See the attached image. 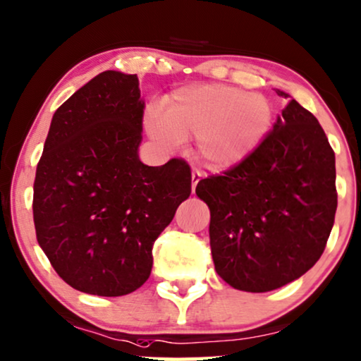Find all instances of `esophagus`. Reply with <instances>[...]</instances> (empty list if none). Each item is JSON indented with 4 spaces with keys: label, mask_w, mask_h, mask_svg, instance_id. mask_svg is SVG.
<instances>
[{
    "label": "esophagus",
    "mask_w": 361,
    "mask_h": 361,
    "mask_svg": "<svg viewBox=\"0 0 361 361\" xmlns=\"http://www.w3.org/2000/svg\"><path fill=\"white\" fill-rule=\"evenodd\" d=\"M202 177H204V174L199 169H192V192L195 190V187H197L199 180L202 179Z\"/></svg>",
    "instance_id": "34e87169"
}]
</instances>
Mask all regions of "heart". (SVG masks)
<instances>
[{
  "instance_id": "b5f03b06",
  "label": "heart",
  "mask_w": 361,
  "mask_h": 361,
  "mask_svg": "<svg viewBox=\"0 0 361 361\" xmlns=\"http://www.w3.org/2000/svg\"><path fill=\"white\" fill-rule=\"evenodd\" d=\"M272 107L260 94L227 84H199L176 89L166 99V116L152 107L147 128L169 147L197 140V152L212 169L245 161L269 133Z\"/></svg>"
}]
</instances>
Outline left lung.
<instances>
[{
	"label": "left lung",
	"instance_id": "left-lung-1",
	"mask_svg": "<svg viewBox=\"0 0 361 361\" xmlns=\"http://www.w3.org/2000/svg\"><path fill=\"white\" fill-rule=\"evenodd\" d=\"M335 176L325 130L310 111L290 99L245 161L195 187L210 209L217 274L233 288L259 293L308 272L324 254L335 222Z\"/></svg>",
	"mask_w": 361,
	"mask_h": 361
}]
</instances>
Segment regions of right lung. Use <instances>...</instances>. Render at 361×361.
I'll use <instances>...</instances> for the list:
<instances>
[{
    "label": "right lung",
    "instance_id": "1",
    "mask_svg": "<svg viewBox=\"0 0 361 361\" xmlns=\"http://www.w3.org/2000/svg\"><path fill=\"white\" fill-rule=\"evenodd\" d=\"M144 101L135 74L104 71L56 109L36 167V238L79 292L121 297L151 275L152 245L190 195L184 159L139 161Z\"/></svg>",
    "mask_w": 361,
    "mask_h": 361
}]
</instances>
